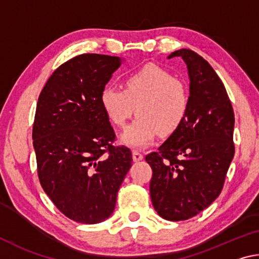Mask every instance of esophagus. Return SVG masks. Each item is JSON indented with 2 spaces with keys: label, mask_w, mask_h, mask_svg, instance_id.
Returning a JSON list of instances; mask_svg holds the SVG:
<instances>
[{
  "label": "esophagus",
  "mask_w": 259,
  "mask_h": 259,
  "mask_svg": "<svg viewBox=\"0 0 259 259\" xmlns=\"http://www.w3.org/2000/svg\"><path fill=\"white\" fill-rule=\"evenodd\" d=\"M143 154L142 153H139L138 151H134L133 152V160L135 162H138V161H142L143 160Z\"/></svg>",
  "instance_id": "34e87169"
}]
</instances>
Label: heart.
I'll use <instances>...</instances> for the list:
<instances>
[{
    "mask_svg": "<svg viewBox=\"0 0 259 259\" xmlns=\"http://www.w3.org/2000/svg\"><path fill=\"white\" fill-rule=\"evenodd\" d=\"M100 103L109 121L117 126H124L137 109L139 116L121 135V142L144 148L159 133L168 136L181 126L190 107V90L166 69L147 64L125 77L124 89L105 87Z\"/></svg>",
    "mask_w": 259,
    "mask_h": 259,
    "instance_id": "obj_1",
    "label": "heart"
}]
</instances>
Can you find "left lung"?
Returning <instances> with one entry per match:
<instances>
[{
  "label": "left lung",
  "mask_w": 259,
  "mask_h": 259,
  "mask_svg": "<svg viewBox=\"0 0 259 259\" xmlns=\"http://www.w3.org/2000/svg\"><path fill=\"white\" fill-rule=\"evenodd\" d=\"M190 77V107L181 126L146 155L152 168L153 207L166 221L192 218L221 194L234 156V112L229 95L209 63L181 49Z\"/></svg>",
  "instance_id": "left-lung-1"
}]
</instances>
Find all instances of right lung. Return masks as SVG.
I'll use <instances>...</instances> for the list:
<instances>
[{
    "mask_svg": "<svg viewBox=\"0 0 259 259\" xmlns=\"http://www.w3.org/2000/svg\"><path fill=\"white\" fill-rule=\"evenodd\" d=\"M121 58L83 54L47 81L37 100L33 146L43 190L65 216L97 224L114 211L133 155L115 133L100 95Z\"/></svg>",
    "mask_w": 259,
    "mask_h": 259,
    "instance_id": "1",
    "label": "right lung"
}]
</instances>
